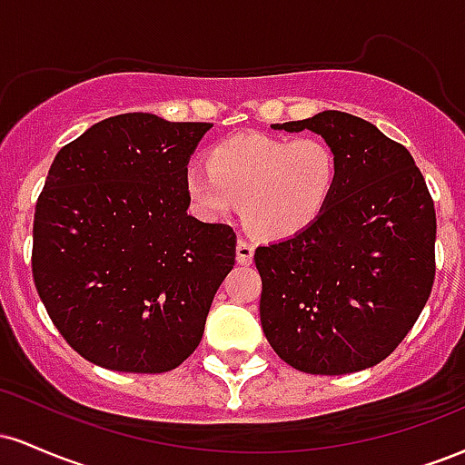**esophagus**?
<instances>
[{"label": "esophagus", "instance_id": "1", "mask_svg": "<svg viewBox=\"0 0 465 465\" xmlns=\"http://www.w3.org/2000/svg\"><path fill=\"white\" fill-rule=\"evenodd\" d=\"M236 260H238V264H242V266H249L251 262H253V244H249L247 240H238Z\"/></svg>", "mask_w": 465, "mask_h": 465}]
</instances>
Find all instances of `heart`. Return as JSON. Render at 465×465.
<instances>
[{
	"instance_id": "b5f03b06",
	"label": "heart",
	"mask_w": 465,
	"mask_h": 465,
	"mask_svg": "<svg viewBox=\"0 0 465 465\" xmlns=\"http://www.w3.org/2000/svg\"><path fill=\"white\" fill-rule=\"evenodd\" d=\"M339 154L322 137L240 133L214 143L205 165H190L183 185L201 216L225 221L242 205L253 236L288 240L325 214L339 185Z\"/></svg>"
}]
</instances>
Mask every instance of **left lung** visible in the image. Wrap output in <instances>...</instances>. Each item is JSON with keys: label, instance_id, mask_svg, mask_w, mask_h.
Wrapping results in <instances>:
<instances>
[{"label": "left lung", "instance_id": "obj_1", "mask_svg": "<svg viewBox=\"0 0 465 465\" xmlns=\"http://www.w3.org/2000/svg\"><path fill=\"white\" fill-rule=\"evenodd\" d=\"M273 129L322 135L341 174L308 232L255 249L264 336L300 371L367 370L398 348L429 302L433 199L407 148L361 117L323 111Z\"/></svg>", "mask_w": 465, "mask_h": 465}]
</instances>
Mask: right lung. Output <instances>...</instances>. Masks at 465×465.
Wrapping results in <instances>:
<instances>
[{
  "label": "right lung",
  "instance_id": "1",
  "mask_svg": "<svg viewBox=\"0 0 465 465\" xmlns=\"http://www.w3.org/2000/svg\"><path fill=\"white\" fill-rule=\"evenodd\" d=\"M212 124L124 114L63 146L35 212L32 275L94 365L162 373L201 343L236 233L188 214L183 177Z\"/></svg>",
  "mask_w": 465,
  "mask_h": 465
}]
</instances>
